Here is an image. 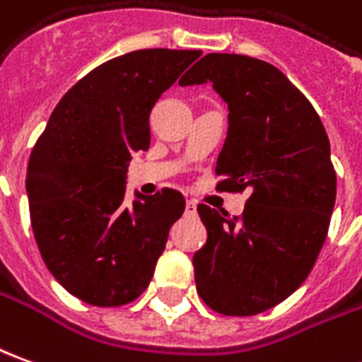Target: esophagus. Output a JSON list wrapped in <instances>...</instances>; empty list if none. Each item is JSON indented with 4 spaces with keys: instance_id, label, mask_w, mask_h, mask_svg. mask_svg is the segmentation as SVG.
<instances>
[{
    "instance_id": "esophagus-1",
    "label": "esophagus",
    "mask_w": 362,
    "mask_h": 362,
    "mask_svg": "<svg viewBox=\"0 0 362 362\" xmlns=\"http://www.w3.org/2000/svg\"><path fill=\"white\" fill-rule=\"evenodd\" d=\"M184 214H186L188 217H196V214H198V206H196V202L188 199V202H186V209H184Z\"/></svg>"
}]
</instances>
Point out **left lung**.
I'll return each instance as SVG.
<instances>
[{
  "label": "left lung",
  "mask_w": 362,
  "mask_h": 362,
  "mask_svg": "<svg viewBox=\"0 0 362 362\" xmlns=\"http://www.w3.org/2000/svg\"><path fill=\"white\" fill-rule=\"evenodd\" d=\"M211 82L229 107L216 188L245 192L241 216L206 204V245L194 255L202 300L223 315H255L302 286L322 251L337 178L323 123L276 66L245 54H206L180 86Z\"/></svg>",
  "instance_id": "left-lung-1"
}]
</instances>
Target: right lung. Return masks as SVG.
<instances>
[{
    "label": "right lung",
    "instance_id": "obj_1",
    "mask_svg": "<svg viewBox=\"0 0 362 362\" xmlns=\"http://www.w3.org/2000/svg\"><path fill=\"white\" fill-rule=\"evenodd\" d=\"M202 50L143 49L78 80L33 146L27 196L50 274L90 305L145 292L186 199L163 188L125 204L127 166L151 145V111Z\"/></svg>",
    "mask_w": 362,
    "mask_h": 362
}]
</instances>
